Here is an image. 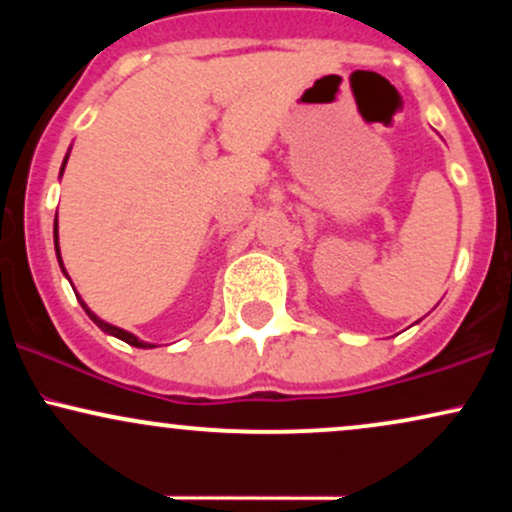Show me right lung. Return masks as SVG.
I'll return each mask as SVG.
<instances>
[{"label":"right lung","instance_id":"1","mask_svg":"<svg viewBox=\"0 0 512 512\" xmlns=\"http://www.w3.org/2000/svg\"><path fill=\"white\" fill-rule=\"evenodd\" d=\"M67 158H69V154L64 156V163H62V170H60V178H62V173H64V166H67ZM55 250H57V262H60V267H62V272H64V276H67V269H64V264H62V255H60V236H57V221H55ZM69 279V276H67ZM79 298V296H76ZM81 301V298H79ZM81 308L86 310V315L91 317L93 322H96L98 327H101V330L105 332V334H113V337H117V339H122V342H127L129 346H139V349H154V344H149V342H142V339L139 337H134L132 332H127V330H120V327H115V325H110V322H105V320H101V317H98L96 313H91V308H88V305L81 301Z\"/></svg>","mask_w":512,"mask_h":512}]
</instances>
